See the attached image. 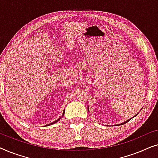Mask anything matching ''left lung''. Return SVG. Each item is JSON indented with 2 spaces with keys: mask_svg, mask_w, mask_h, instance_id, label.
<instances>
[{
  "mask_svg": "<svg viewBox=\"0 0 158 158\" xmlns=\"http://www.w3.org/2000/svg\"><path fill=\"white\" fill-rule=\"evenodd\" d=\"M130 119H131V118H130ZM130 119H129V120H127V121H126V122H124V123H122V124H125V123H127V122H129V120H130ZM120 124H118V125H120Z\"/></svg>",
  "mask_w": 158,
  "mask_h": 158,
  "instance_id": "obj_1",
  "label": "left lung"
}]
</instances>
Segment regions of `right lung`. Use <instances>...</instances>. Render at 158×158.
Returning <instances> with one entry per match:
<instances>
[{"instance_id": "add662e5", "label": "right lung", "mask_w": 158, "mask_h": 158, "mask_svg": "<svg viewBox=\"0 0 158 158\" xmlns=\"http://www.w3.org/2000/svg\"><path fill=\"white\" fill-rule=\"evenodd\" d=\"M63 114H64V112H63ZM62 116H63V115H62ZM60 118H58V119H57V120H56V121H55V122H52V123H51V124H48V126H49V125H51V124H55V123H56V122H58V121H59V120H60Z\"/></svg>"}]
</instances>
